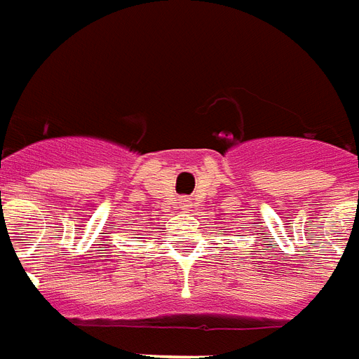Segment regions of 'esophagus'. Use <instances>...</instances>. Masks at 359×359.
I'll list each match as a JSON object with an SVG mask.
<instances>
[{
  "label": "esophagus",
  "mask_w": 359,
  "mask_h": 359,
  "mask_svg": "<svg viewBox=\"0 0 359 359\" xmlns=\"http://www.w3.org/2000/svg\"><path fill=\"white\" fill-rule=\"evenodd\" d=\"M182 207H191V201L188 198L182 199Z\"/></svg>",
  "instance_id": "esophagus-1"
}]
</instances>
